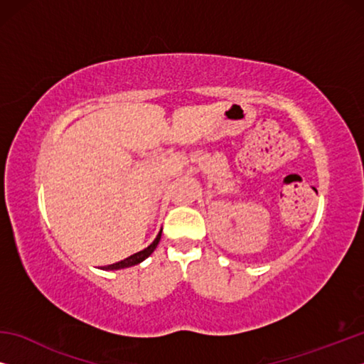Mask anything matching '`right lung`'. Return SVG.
Masks as SVG:
<instances>
[{
  "mask_svg": "<svg viewBox=\"0 0 364 364\" xmlns=\"http://www.w3.org/2000/svg\"><path fill=\"white\" fill-rule=\"evenodd\" d=\"M160 236H162V230H160V232L157 234V237L154 239V242L151 245H147V247L144 250L141 252H136V254L130 255L128 258H125V260H120L117 263H112V264H107V267H102V269H122V268H128V267H134V264L141 263L143 260H146L147 257H149L154 250H156L157 244L160 241Z\"/></svg>",
  "mask_w": 364,
  "mask_h": 364,
  "instance_id": "add662e5",
  "label": "right lung"
}]
</instances>
